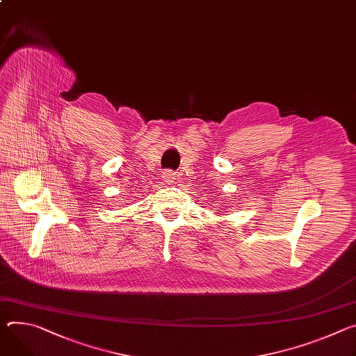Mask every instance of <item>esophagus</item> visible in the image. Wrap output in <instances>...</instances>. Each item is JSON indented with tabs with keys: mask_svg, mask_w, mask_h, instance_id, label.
Listing matches in <instances>:
<instances>
[{
	"mask_svg": "<svg viewBox=\"0 0 356 356\" xmlns=\"http://www.w3.org/2000/svg\"><path fill=\"white\" fill-rule=\"evenodd\" d=\"M163 177H165V181H166V183H173V180H176L175 172H172V170H169V169H166V170L163 172Z\"/></svg>",
	"mask_w": 356,
	"mask_h": 356,
	"instance_id": "obj_1",
	"label": "esophagus"
}]
</instances>
